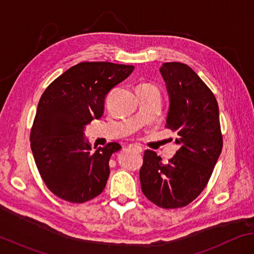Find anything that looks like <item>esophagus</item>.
Returning a JSON list of instances; mask_svg holds the SVG:
<instances>
[{
    "label": "esophagus",
    "mask_w": 254,
    "mask_h": 254,
    "mask_svg": "<svg viewBox=\"0 0 254 254\" xmlns=\"http://www.w3.org/2000/svg\"><path fill=\"white\" fill-rule=\"evenodd\" d=\"M129 148L132 149V150H136L137 152H142V148H141L140 146H139V144H137V143L129 144Z\"/></svg>",
    "instance_id": "34e87169"
}]
</instances>
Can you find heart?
Masks as SVG:
<instances>
[{
  "label": "heart",
  "mask_w": 254,
  "mask_h": 254,
  "mask_svg": "<svg viewBox=\"0 0 254 254\" xmlns=\"http://www.w3.org/2000/svg\"><path fill=\"white\" fill-rule=\"evenodd\" d=\"M139 87H149V89H157L156 85L150 84V83H146V84H141Z\"/></svg>",
  "instance_id": "1"
}]
</instances>
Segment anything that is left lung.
<instances>
[{
    "label": "left lung",
    "mask_w": 254,
    "mask_h": 254,
    "mask_svg": "<svg viewBox=\"0 0 254 254\" xmlns=\"http://www.w3.org/2000/svg\"><path fill=\"white\" fill-rule=\"evenodd\" d=\"M160 72L170 97L165 127L177 132L180 148L167 163L146 150L139 178L150 201L161 208H181L203 192L220 156L218 103L188 64L165 62Z\"/></svg>",
    "instance_id": "left-lung-1"
}]
</instances>
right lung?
I'll return each mask as SVG.
<instances>
[{"label":"right lung","instance_id":"1","mask_svg":"<svg viewBox=\"0 0 254 254\" xmlns=\"http://www.w3.org/2000/svg\"><path fill=\"white\" fill-rule=\"evenodd\" d=\"M133 69L112 62H81L51 82L41 95L30 148L44 183L59 198L81 204L105 189L111 156L122 147L110 142L91 152L84 128L102 117L107 93Z\"/></svg>","mask_w":254,"mask_h":254}]
</instances>
